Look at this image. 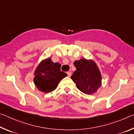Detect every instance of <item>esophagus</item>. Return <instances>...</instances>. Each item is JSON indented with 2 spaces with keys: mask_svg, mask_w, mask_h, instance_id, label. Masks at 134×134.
Instances as JSON below:
<instances>
[{
  "mask_svg": "<svg viewBox=\"0 0 134 134\" xmlns=\"http://www.w3.org/2000/svg\"><path fill=\"white\" fill-rule=\"evenodd\" d=\"M67 75H68V76H69V77H70V76H71V72H70V71H67Z\"/></svg>",
  "mask_w": 134,
  "mask_h": 134,
  "instance_id": "1",
  "label": "esophagus"
}]
</instances>
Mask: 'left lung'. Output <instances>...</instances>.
Returning <instances> with one entry per match:
<instances>
[{"label":"left lung","mask_w":134,"mask_h":134,"mask_svg":"<svg viewBox=\"0 0 134 134\" xmlns=\"http://www.w3.org/2000/svg\"><path fill=\"white\" fill-rule=\"evenodd\" d=\"M74 65L76 70L71 76L76 87L84 93L91 94L101 86V74L94 62L85 58L76 61Z\"/></svg>","instance_id":"left-lung-1"}]
</instances>
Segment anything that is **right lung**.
<instances>
[{
  "instance_id": "add662e5",
  "label": "right lung",
  "mask_w": 134,
  "mask_h": 134,
  "mask_svg": "<svg viewBox=\"0 0 134 134\" xmlns=\"http://www.w3.org/2000/svg\"><path fill=\"white\" fill-rule=\"evenodd\" d=\"M61 64L54 63L50 58L42 61L35 71L34 81L38 89L44 93H49L55 90L58 84L67 76L65 72L60 71Z\"/></svg>"
}]
</instances>
